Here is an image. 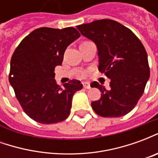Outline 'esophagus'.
I'll return each mask as SVG.
<instances>
[{"label": "esophagus", "mask_w": 158, "mask_h": 158, "mask_svg": "<svg viewBox=\"0 0 158 158\" xmlns=\"http://www.w3.org/2000/svg\"><path fill=\"white\" fill-rule=\"evenodd\" d=\"M83 86H84V88H85V89H89V88H90L89 83H88V82L83 83Z\"/></svg>", "instance_id": "obj_1"}]
</instances>
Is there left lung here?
Returning a JSON list of instances; mask_svg holds the SVG:
<instances>
[{"label":"left lung","mask_w":158,"mask_h":158,"mask_svg":"<svg viewBox=\"0 0 158 158\" xmlns=\"http://www.w3.org/2000/svg\"><path fill=\"white\" fill-rule=\"evenodd\" d=\"M77 29L96 43L98 69L111 79L108 89L91 83L102 92L101 98L91 102L93 110L103 118L124 116L136 106L150 77L146 49L130 29L112 19L96 20Z\"/></svg>","instance_id":"obj_1"}]
</instances>
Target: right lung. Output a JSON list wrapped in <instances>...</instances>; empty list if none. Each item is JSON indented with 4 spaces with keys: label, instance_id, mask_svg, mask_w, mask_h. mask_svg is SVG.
Instances as JSON below:
<instances>
[{
    "label": "right lung",
    "instance_id": "obj_1",
    "mask_svg": "<svg viewBox=\"0 0 158 158\" xmlns=\"http://www.w3.org/2000/svg\"><path fill=\"white\" fill-rule=\"evenodd\" d=\"M79 36L73 27H43L26 36L13 52L9 82L24 113L36 122L52 124L69 116L73 96L83 85L72 79L61 87L54 69L62 65L65 50Z\"/></svg>",
    "mask_w": 158,
    "mask_h": 158
}]
</instances>
